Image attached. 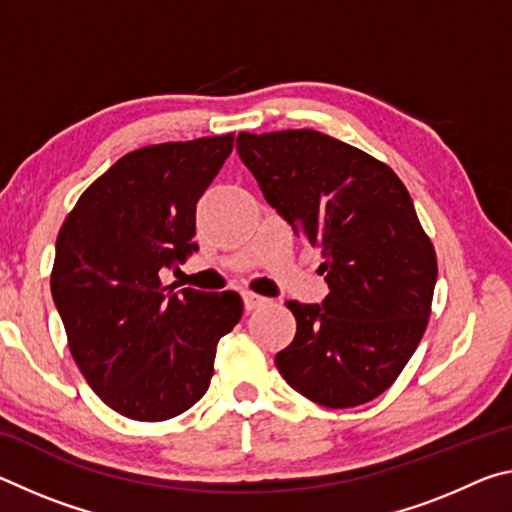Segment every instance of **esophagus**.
I'll use <instances>...</instances> for the list:
<instances>
[{
    "instance_id": "esophagus-1",
    "label": "esophagus",
    "mask_w": 512,
    "mask_h": 512,
    "mask_svg": "<svg viewBox=\"0 0 512 512\" xmlns=\"http://www.w3.org/2000/svg\"><path fill=\"white\" fill-rule=\"evenodd\" d=\"M241 296H244V307L248 311L262 307V305H266V302H268V298L259 296V293H255V291H244V293H241Z\"/></svg>"
}]
</instances>
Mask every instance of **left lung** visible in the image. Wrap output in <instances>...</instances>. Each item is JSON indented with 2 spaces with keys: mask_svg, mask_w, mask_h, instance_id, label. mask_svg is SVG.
I'll return each mask as SVG.
<instances>
[{
  "mask_svg": "<svg viewBox=\"0 0 512 512\" xmlns=\"http://www.w3.org/2000/svg\"><path fill=\"white\" fill-rule=\"evenodd\" d=\"M268 205L323 250V305L289 300L296 336L277 352L287 384L327 409L366 404L400 377L429 323L438 264L388 164L325 133H239Z\"/></svg>",
  "mask_w": 512,
  "mask_h": 512,
  "instance_id": "8db88e82",
  "label": "left lung"
}]
</instances>
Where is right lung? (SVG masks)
<instances>
[{"label":"right lung","instance_id":"obj_1","mask_svg":"<svg viewBox=\"0 0 512 512\" xmlns=\"http://www.w3.org/2000/svg\"><path fill=\"white\" fill-rule=\"evenodd\" d=\"M235 135L164 142L119 158L85 189L56 239L51 296L69 352L112 411L176 418L205 395L216 343L239 323L235 291L162 287L198 248L196 203Z\"/></svg>","mask_w":512,"mask_h":512}]
</instances>
